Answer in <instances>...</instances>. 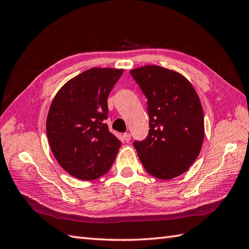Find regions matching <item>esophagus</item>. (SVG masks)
Segmentation results:
<instances>
[{"instance_id":"obj_1","label":"esophagus","mask_w":249,"mask_h":249,"mask_svg":"<svg viewBox=\"0 0 249 249\" xmlns=\"http://www.w3.org/2000/svg\"><path fill=\"white\" fill-rule=\"evenodd\" d=\"M130 138H131V136H130V134H128V133H126V134L123 135V139H124L125 142H129V141H130Z\"/></svg>"}]
</instances>
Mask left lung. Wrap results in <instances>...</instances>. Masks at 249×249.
Masks as SVG:
<instances>
[{"mask_svg": "<svg viewBox=\"0 0 249 249\" xmlns=\"http://www.w3.org/2000/svg\"><path fill=\"white\" fill-rule=\"evenodd\" d=\"M147 98L149 135L134 146L151 176L170 179L186 172L201 151L204 116L198 94L174 71L147 65L130 71Z\"/></svg>", "mask_w": 249, "mask_h": 249, "instance_id": "1", "label": "left lung"}]
</instances>
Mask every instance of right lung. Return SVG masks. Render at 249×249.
Here are the masks:
<instances>
[{
    "mask_svg": "<svg viewBox=\"0 0 249 249\" xmlns=\"http://www.w3.org/2000/svg\"><path fill=\"white\" fill-rule=\"evenodd\" d=\"M122 73L116 68H91L67 81L52 100L47 137L55 160L73 178L92 181L112 166L121 141L105 120L108 96Z\"/></svg>",
    "mask_w": 249,
    "mask_h": 249,
    "instance_id": "1",
    "label": "right lung"
}]
</instances>
